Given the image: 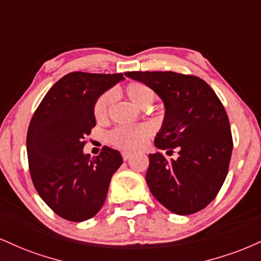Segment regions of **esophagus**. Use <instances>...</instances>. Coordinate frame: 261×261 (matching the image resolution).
<instances>
[{"mask_svg":"<svg viewBox=\"0 0 261 261\" xmlns=\"http://www.w3.org/2000/svg\"><path fill=\"white\" fill-rule=\"evenodd\" d=\"M121 155H122V160L127 161L128 158H130L131 155H133V153H131V152H127V151H122L121 152Z\"/></svg>","mask_w":261,"mask_h":261,"instance_id":"34e87169","label":"esophagus"}]
</instances>
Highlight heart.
I'll return each mask as SVG.
<instances>
[{
  "label": "heart",
  "instance_id": "b5f03b06",
  "mask_svg": "<svg viewBox=\"0 0 261 261\" xmlns=\"http://www.w3.org/2000/svg\"><path fill=\"white\" fill-rule=\"evenodd\" d=\"M125 94L136 107L148 108L154 100V92L145 83L131 82L125 87ZM114 101V93L112 91L104 92L103 94L95 100L94 118L98 122H104L109 116L110 108ZM151 127L146 124L133 125V126H118L108 135V140L112 145L121 149H136L140 148L143 143L151 136Z\"/></svg>",
  "mask_w": 261,
  "mask_h": 261
}]
</instances>
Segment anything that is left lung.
<instances>
[{
	"label": "left lung",
	"mask_w": 261,
	"mask_h": 261,
	"mask_svg": "<svg viewBox=\"0 0 261 261\" xmlns=\"http://www.w3.org/2000/svg\"><path fill=\"white\" fill-rule=\"evenodd\" d=\"M145 83L164 104L163 124L149 154L146 181L152 195L175 215H191L205 208L217 195L228 172L233 141L226 110L205 81L172 71L126 72Z\"/></svg>",
	"instance_id": "8db88e82"
}]
</instances>
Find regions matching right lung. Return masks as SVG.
I'll return each mask as SVG.
<instances>
[{"mask_svg": "<svg viewBox=\"0 0 261 261\" xmlns=\"http://www.w3.org/2000/svg\"><path fill=\"white\" fill-rule=\"evenodd\" d=\"M122 73L71 72L59 80L33 115L27 134L32 180L50 208L72 222H82L101 208L120 152L104 147L99 155L85 153V137L95 126V100Z\"/></svg>", "mask_w": 261, "mask_h": 261, "instance_id": "right-lung-1", "label": "right lung"}]
</instances>
